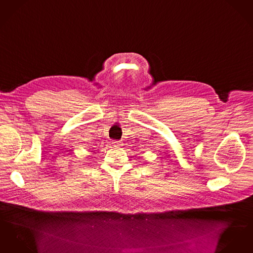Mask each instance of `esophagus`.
Masks as SVG:
<instances>
[{
  "label": "esophagus",
  "mask_w": 253,
  "mask_h": 253,
  "mask_svg": "<svg viewBox=\"0 0 253 253\" xmlns=\"http://www.w3.org/2000/svg\"><path fill=\"white\" fill-rule=\"evenodd\" d=\"M114 144L116 145V146H119V145H121V142L118 141V140H116V141H114Z\"/></svg>",
  "instance_id": "obj_1"
}]
</instances>
